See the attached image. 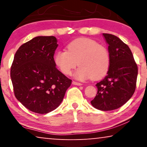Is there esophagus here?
<instances>
[{
    "instance_id": "obj_1",
    "label": "esophagus",
    "mask_w": 147,
    "mask_h": 147,
    "mask_svg": "<svg viewBox=\"0 0 147 147\" xmlns=\"http://www.w3.org/2000/svg\"><path fill=\"white\" fill-rule=\"evenodd\" d=\"M72 84H73L74 85H76V86H82V83H80V82H77L75 81H74L73 82H72Z\"/></svg>"
}]
</instances>
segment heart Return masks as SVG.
Returning a JSON list of instances; mask_svg holds the SVG:
<instances>
[{
    "label": "heart",
    "mask_w": 147,
    "mask_h": 147,
    "mask_svg": "<svg viewBox=\"0 0 147 147\" xmlns=\"http://www.w3.org/2000/svg\"><path fill=\"white\" fill-rule=\"evenodd\" d=\"M66 47L67 51H58L54 56L56 65L63 74L70 75L78 63L80 67L75 73L77 79L84 80L92 77L98 80L107 73L110 55L104 46L93 39L78 38Z\"/></svg>",
    "instance_id": "1"
}]
</instances>
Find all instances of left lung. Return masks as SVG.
I'll use <instances>...</instances> for the list:
<instances>
[{
  "label": "left lung",
  "instance_id": "obj_1",
  "mask_svg": "<svg viewBox=\"0 0 147 147\" xmlns=\"http://www.w3.org/2000/svg\"><path fill=\"white\" fill-rule=\"evenodd\" d=\"M103 35L108 44L110 66L106 77L96 84L97 94L91 104L96 109L109 111L121 107L133 95L138 66L126 44L112 34Z\"/></svg>",
  "mask_w": 147,
  "mask_h": 147
}]
</instances>
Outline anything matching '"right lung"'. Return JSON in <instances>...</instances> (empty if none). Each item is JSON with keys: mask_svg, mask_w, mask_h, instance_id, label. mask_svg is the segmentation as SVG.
Wrapping results in <instances>:
<instances>
[{"mask_svg": "<svg viewBox=\"0 0 147 147\" xmlns=\"http://www.w3.org/2000/svg\"><path fill=\"white\" fill-rule=\"evenodd\" d=\"M57 41L53 36L33 38L19 48L12 63L15 97L35 113L47 114L56 109L71 84V80L55 67Z\"/></svg>", "mask_w": 147, "mask_h": 147, "instance_id": "1", "label": "right lung"}]
</instances>
